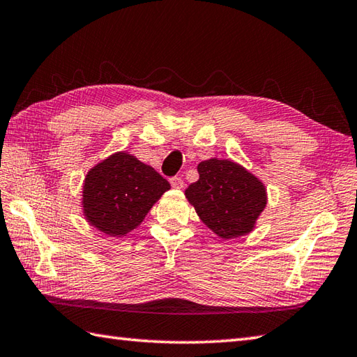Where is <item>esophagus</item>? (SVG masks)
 Returning a JSON list of instances; mask_svg holds the SVG:
<instances>
[{
  "label": "esophagus",
  "instance_id": "34e87169",
  "mask_svg": "<svg viewBox=\"0 0 357 357\" xmlns=\"http://www.w3.org/2000/svg\"><path fill=\"white\" fill-rule=\"evenodd\" d=\"M170 184L174 187V188H183L185 184H184V179L181 176H173L170 178Z\"/></svg>",
  "mask_w": 357,
  "mask_h": 357
}]
</instances>
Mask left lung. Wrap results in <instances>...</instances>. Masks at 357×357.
Segmentation results:
<instances>
[{
  "label": "left lung",
  "instance_id": "left-lung-1",
  "mask_svg": "<svg viewBox=\"0 0 357 357\" xmlns=\"http://www.w3.org/2000/svg\"><path fill=\"white\" fill-rule=\"evenodd\" d=\"M199 179L185 197L202 222L221 238L252 230L266 207V190L254 174L227 159H208L198 165Z\"/></svg>",
  "mask_w": 357,
  "mask_h": 357
}]
</instances>
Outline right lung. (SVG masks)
<instances>
[{"label":"right lung","instance_id":"add662e5","mask_svg":"<svg viewBox=\"0 0 357 357\" xmlns=\"http://www.w3.org/2000/svg\"><path fill=\"white\" fill-rule=\"evenodd\" d=\"M169 188V181L153 167L128 153H116L86 174L83 211L94 227L122 236L141 225Z\"/></svg>","mask_w":357,"mask_h":357}]
</instances>
